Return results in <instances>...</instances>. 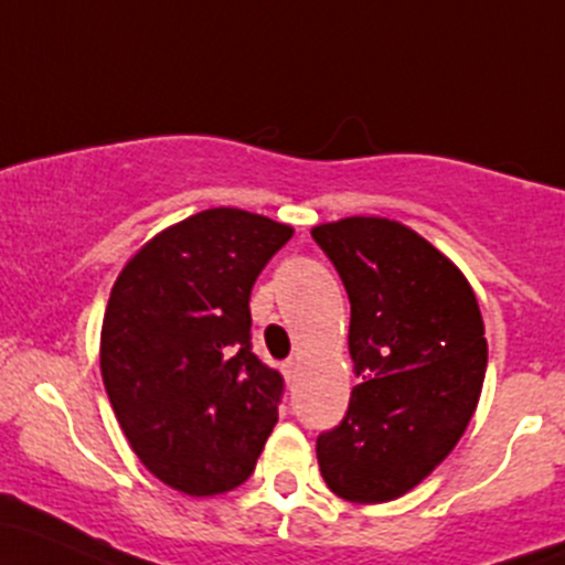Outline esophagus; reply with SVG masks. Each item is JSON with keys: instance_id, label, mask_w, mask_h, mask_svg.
Returning a JSON list of instances; mask_svg holds the SVG:
<instances>
[{"instance_id": "esophagus-1", "label": "esophagus", "mask_w": 565, "mask_h": 565, "mask_svg": "<svg viewBox=\"0 0 565 565\" xmlns=\"http://www.w3.org/2000/svg\"><path fill=\"white\" fill-rule=\"evenodd\" d=\"M281 373H284V377H287L289 383H295L297 381V373H300V364H297L295 359H289V362L281 364Z\"/></svg>"}]
</instances>
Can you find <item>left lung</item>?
I'll return each mask as SVG.
<instances>
[{"mask_svg":"<svg viewBox=\"0 0 565 565\" xmlns=\"http://www.w3.org/2000/svg\"><path fill=\"white\" fill-rule=\"evenodd\" d=\"M311 235L351 300L359 386L319 434L324 482L353 504L413 491L456 448L480 402L488 340L472 284L424 235L386 216H345Z\"/></svg>","mask_w":565,"mask_h":565,"instance_id":"obj_1","label":"left lung"}]
</instances>
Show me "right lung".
Returning a JSON list of instances; mask_svg holds the SVG:
<instances>
[{"label":"right lung","instance_id":"1","mask_svg":"<svg viewBox=\"0 0 565 565\" xmlns=\"http://www.w3.org/2000/svg\"><path fill=\"white\" fill-rule=\"evenodd\" d=\"M292 225L206 209L152 235L122 265L102 324V377L134 454L173 491L249 480L284 381L252 353L249 297Z\"/></svg>","mask_w":565,"mask_h":565}]
</instances>
